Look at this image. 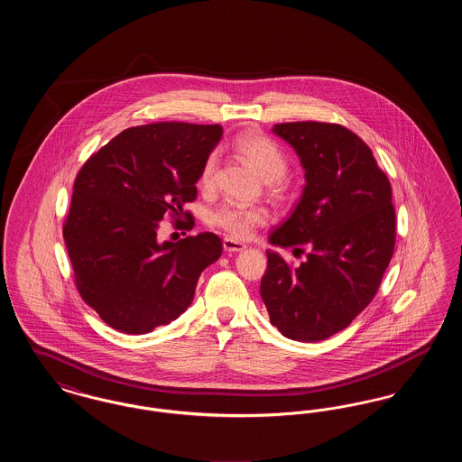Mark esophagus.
<instances>
[{
	"label": "esophagus",
	"mask_w": 462,
	"mask_h": 462,
	"mask_svg": "<svg viewBox=\"0 0 462 462\" xmlns=\"http://www.w3.org/2000/svg\"><path fill=\"white\" fill-rule=\"evenodd\" d=\"M223 249H225V253L232 254V253H241V251L245 249V245L242 242L234 241V239H225L223 241Z\"/></svg>",
	"instance_id": "esophagus-1"
}]
</instances>
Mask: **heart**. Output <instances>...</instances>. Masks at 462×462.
Instances as JSON below:
<instances>
[{"instance_id":"obj_1","label":"heart","mask_w":462,"mask_h":462,"mask_svg":"<svg viewBox=\"0 0 462 462\" xmlns=\"http://www.w3.org/2000/svg\"><path fill=\"white\" fill-rule=\"evenodd\" d=\"M236 147L239 154L247 162L253 164V168L266 183H275L286 175V157L281 152V149L273 142L264 138L263 134L244 133L237 138ZM217 162H218L217 154H211L206 159L199 176L200 187L209 189L213 185ZM208 220L211 225L221 228L228 237L244 241L253 236L256 226L263 225L264 213L256 208H244L239 204H223L209 215Z\"/></svg>"}]
</instances>
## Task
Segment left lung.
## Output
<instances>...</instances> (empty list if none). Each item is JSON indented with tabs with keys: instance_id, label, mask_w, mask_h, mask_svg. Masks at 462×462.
<instances>
[{
	"instance_id": "obj_1",
	"label": "left lung",
	"mask_w": 462,
	"mask_h": 462,
	"mask_svg": "<svg viewBox=\"0 0 462 462\" xmlns=\"http://www.w3.org/2000/svg\"><path fill=\"white\" fill-rule=\"evenodd\" d=\"M272 133L296 152L307 185L268 242L308 253L291 268L268 249L260 292L282 336L317 343L346 329L377 292L395 247L392 187L371 149L339 125L284 123Z\"/></svg>"
}]
</instances>
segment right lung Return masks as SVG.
<instances>
[{"instance_id":"add662e5","label":"right lung","mask_w":462,"mask_h":462,"mask_svg":"<svg viewBox=\"0 0 462 462\" xmlns=\"http://www.w3.org/2000/svg\"><path fill=\"white\" fill-rule=\"evenodd\" d=\"M223 134L218 125L155 123L119 133L78 173L64 241L81 298L112 329L147 334L194 301L199 277L221 256L217 234L161 242L181 217ZM187 217H190L187 213Z\"/></svg>"}]
</instances>
